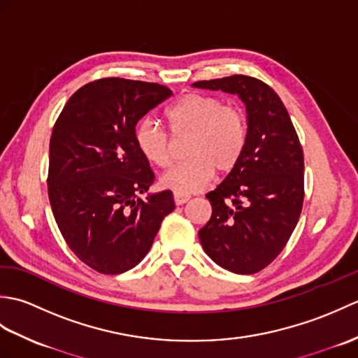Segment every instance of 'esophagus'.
I'll list each match as a JSON object with an SVG mask.
<instances>
[{
  "mask_svg": "<svg viewBox=\"0 0 358 358\" xmlns=\"http://www.w3.org/2000/svg\"><path fill=\"white\" fill-rule=\"evenodd\" d=\"M189 199H191V196H189V195L180 194V192H173V201H175V204H178V206H180V204L187 203Z\"/></svg>",
  "mask_w": 358,
  "mask_h": 358,
  "instance_id": "34e87169",
  "label": "esophagus"
}]
</instances>
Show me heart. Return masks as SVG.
I'll list each match as a JSON object with an SVG mask.
<instances>
[{
  "label": "heart",
  "mask_w": 358,
  "mask_h": 358,
  "mask_svg": "<svg viewBox=\"0 0 358 358\" xmlns=\"http://www.w3.org/2000/svg\"><path fill=\"white\" fill-rule=\"evenodd\" d=\"M171 131L189 134L185 163L163 175L162 185L180 194L203 189L218 173L238 164L248 143V118L241 108L214 95L186 94L164 110ZM135 146L150 164L166 169L173 162L171 140L154 120L135 126Z\"/></svg>",
  "instance_id": "heart-1"
}]
</instances>
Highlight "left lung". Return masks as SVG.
I'll list each match as a JSON object with an SVG mask.
<instances>
[{
    "instance_id": "8db88e82",
    "label": "left lung",
    "mask_w": 358,
    "mask_h": 358,
    "mask_svg": "<svg viewBox=\"0 0 358 358\" xmlns=\"http://www.w3.org/2000/svg\"><path fill=\"white\" fill-rule=\"evenodd\" d=\"M192 86L237 95L246 106L245 152L206 195L212 215L199 237L218 266L249 275L275 260L299 222L305 199L303 150L283 101L266 83L232 75Z\"/></svg>"
}]
</instances>
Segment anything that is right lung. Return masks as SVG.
Listing matches in <instances>:
<instances>
[{"label":"right lung","mask_w":358,"mask_h":358,"mask_svg":"<svg viewBox=\"0 0 358 358\" xmlns=\"http://www.w3.org/2000/svg\"><path fill=\"white\" fill-rule=\"evenodd\" d=\"M171 95L155 83L101 78L78 89L53 126V217L73 254L101 273L135 268L175 209L171 191L149 192L155 175L134 140L136 123Z\"/></svg>","instance_id":"add662e5"}]
</instances>
